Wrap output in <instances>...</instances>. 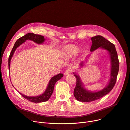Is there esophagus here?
Instances as JSON below:
<instances>
[{"instance_id": "esophagus-1", "label": "esophagus", "mask_w": 130, "mask_h": 130, "mask_svg": "<svg viewBox=\"0 0 130 130\" xmlns=\"http://www.w3.org/2000/svg\"><path fill=\"white\" fill-rule=\"evenodd\" d=\"M71 71H72V70L70 69H67V70L65 71V72H64V75H68V74H70V73H71Z\"/></svg>"}]
</instances>
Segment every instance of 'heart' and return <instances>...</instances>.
<instances>
[{
  "mask_svg": "<svg viewBox=\"0 0 130 130\" xmlns=\"http://www.w3.org/2000/svg\"><path fill=\"white\" fill-rule=\"evenodd\" d=\"M78 49L75 46H70L67 49L66 54L67 55L69 56H72L77 53Z\"/></svg>",
  "mask_w": 130,
  "mask_h": 130,
  "instance_id": "heart-1",
  "label": "heart"
}]
</instances>
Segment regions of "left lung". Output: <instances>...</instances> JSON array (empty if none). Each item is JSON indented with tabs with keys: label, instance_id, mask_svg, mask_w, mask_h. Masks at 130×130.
<instances>
[{
	"label": "left lung",
	"instance_id": "obj_1",
	"mask_svg": "<svg viewBox=\"0 0 130 130\" xmlns=\"http://www.w3.org/2000/svg\"><path fill=\"white\" fill-rule=\"evenodd\" d=\"M91 39L92 42L90 48L91 52L100 47L109 52L111 63L110 79L108 86L102 90L92 92L86 90L84 88L79 76L76 73H74L75 77L76 78V84L74 89V95L77 101L83 102H89L97 100L110 92L116 84L119 71V62L114 44L101 35H96L92 37ZM83 64V63H81L80 66H82Z\"/></svg>",
	"mask_w": 130,
	"mask_h": 130
}]
</instances>
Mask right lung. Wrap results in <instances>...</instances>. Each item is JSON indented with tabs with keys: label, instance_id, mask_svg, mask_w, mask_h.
<instances>
[{
	"label": "right lung",
	"instance_id": "add662e5",
	"mask_svg": "<svg viewBox=\"0 0 130 130\" xmlns=\"http://www.w3.org/2000/svg\"><path fill=\"white\" fill-rule=\"evenodd\" d=\"M32 40V41L38 44H41L44 41L45 39L44 38V37H43L42 35L35 34L33 33H29L25 35L24 36L18 39L17 41L14 43V45L12 48V51L10 53V55L9 56V58H8L9 70H10V62H11V59L13 55V54H14L15 51L16 50V49L17 48V47H18L20 45H21L22 43H23L24 42L26 41V40ZM63 76V75L62 74H59L57 75H55L54 77H53L50 80V82L48 83V85L46 91L41 95L35 96V97L27 96L26 95H23V94H22L19 92L20 93V95H21L22 97H24L25 99L27 100L30 102H34V103H41V102L47 101L49 99H50V98L52 95L53 90H54V86L56 82L57 81V80H59L60 79H61Z\"/></svg>",
	"mask_w": 130,
	"mask_h": 130
}]
</instances>
